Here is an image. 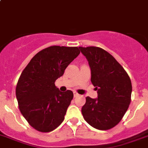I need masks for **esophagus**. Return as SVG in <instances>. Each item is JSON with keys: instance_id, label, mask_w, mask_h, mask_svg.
Segmentation results:
<instances>
[{"instance_id": "obj_1", "label": "esophagus", "mask_w": 148, "mask_h": 148, "mask_svg": "<svg viewBox=\"0 0 148 148\" xmlns=\"http://www.w3.org/2000/svg\"><path fill=\"white\" fill-rule=\"evenodd\" d=\"M78 96H79V94H77V92H74V97H78Z\"/></svg>"}]
</instances>
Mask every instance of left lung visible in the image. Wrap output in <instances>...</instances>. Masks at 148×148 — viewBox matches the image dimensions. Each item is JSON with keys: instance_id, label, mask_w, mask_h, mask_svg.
<instances>
[{"instance_id": "1", "label": "left lung", "mask_w": 148, "mask_h": 148, "mask_svg": "<svg viewBox=\"0 0 148 148\" xmlns=\"http://www.w3.org/2000/svg\"><path fill=\"white\" fill-rule=\"evenodd\" d=\"M79 49L88 61L90 81L98 94L97 99L86 97L82 116L94 128L109 130L122 120L128 108L131 81L123 67L106 50L96 46Z\"/></svg>"}]
</instances>
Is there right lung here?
I'll return each instance as SVG.
<instances>
[{
	"label": "right lung",
	"mask_w": 148,
	"mask_h": 148,
	"mask_svg": "<svg viewBox=\"0 0 148 148\" xmlns=\"http://www.w3.org/2000/svg\"><path fill=\"white\" fill-rule=\"evenodd\" d=\"M79 53L78 47L49 46L36 54L21 73L16 86L18 107L35 130L50 132L64 120L74 94L60 91L54 82Z\"/></svg>",
	"instance_id": "add662e5"
}]
</instances>
